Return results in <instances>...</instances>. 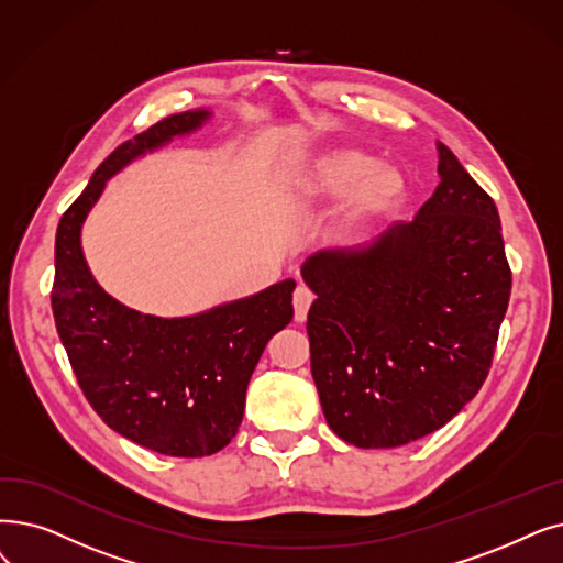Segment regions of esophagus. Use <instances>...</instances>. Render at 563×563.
<instances>
[{
	"label": "esophagus",
	"mask_w": 563,
	"mask_h": 563,
	"mask_svg": "<svg viewBox=\"0 0 563 563\" xmlns=\"http://www.w3.org/2000/svg\"><path fill=\"white\" fill-rule=\"evenodd\" d=\"M312 299H314V295H312V291H310L306 285H299V287L295 289V297H291V303H295V320H297V322H306L308 308H310Z\"/></svg>",
	"instance_id": "obj_1"
}]
</instances>
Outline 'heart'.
<instances>
[{
	"label": "heart",
	"instance_id": "b5f03b06",
	"mask_svg": "<svg viewBox=\"0 0 563 563\" xmlns=\"http://www.w3.org/2000/svg\"><path fill=\"white\" fill-rule=\"evenodd\" d=\"M303 190L312 200L347 195L338 228L350 234L394 211L402 200L405 179L394 165H375V158L356 146H333L310 163Z\"/></svg>",
	"mask_w": 563,
	"mask_h": 563
}]
</instances>
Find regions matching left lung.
<instances>
[{
    "label": "left lung",
    "mask_w": 563,
    "mask_h": 563,
    "mask_svg": "<svg viewBox=\"0 0 563 563\" xmlns=\"http://www.w3.org/2000/svg\"><path fill=\"white\" fill-rule=\"evenodd\" d=\"M439 186L411 223L312 255L310 371L329 428L396 449L446 426L490 373L510 299L495 200L439 142Z\"/></svg>",
    "instance_id": "obj_1"
}]
</instances>
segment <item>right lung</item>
<instances>
[{
  "mask_svg": "<svg viewBox=\"0 0 563 563\" xmlns=\"http://www.w3.org/2000/svg\"><path fill=\"white\" fill-rule=\"evenodd\" d=\"M207 117V110L169 114L119 144L64 211L55 239L53 314L85 398L114 432L173 457H205L232 442L266 342L295 314L297 283L283 280L202 314L163 320L121 306L96 285L80 228L114 173Z\"/></svg>",
  "mask_w": 563,
  "mask_h": 563,
  "instance_id": "1",
  "label": "right lung"
}]
</instances>
